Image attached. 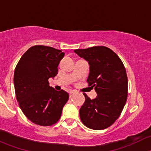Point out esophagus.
I'll list each match as a JSON object with an SVG mask.
<instances>
[{
    "label": "esophagus",
    "instance_id": "34e87169",
    "mask_svg": "<svg viewBox=\"0 0 151 151\" xmlns=\"http://www.w3.org/2000/svg\"><path fill=\"white\" fill-rule=\"evenodd\" d=\"M76 91H71L69 92V95H70V97H71V96H73L74 95V94L76 93Z\"/></svg>",
    "mask_w": 151,
    "mask_h": 151
}]
</instances>
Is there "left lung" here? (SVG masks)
<instances>
[{
	"instance_id": "left-lung-1",
	"label": "left lung",
	"mask_w": 151,
	"mask_h": 151,
	"mask_svg": "<svg viewBox=\"0 0 151 151\" xmlns=\"http://www.w3.org/2000/svg\"><path fill=\"white\" fill-rule=\"evenodd\" d=\"M74 52L89 64L87 82L97 93L94 99L83 93L85 100L80 109V119L89 129H106L119 118L126 102L128 80L126 68L120 58L108 47L78 49Z\"/></svg>"
}]
</instances>
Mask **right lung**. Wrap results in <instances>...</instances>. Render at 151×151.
Here are the masks:
<instances>
[{"mask_svg":"<svg viewBox=\"0 0 151 151\" xmlns=\"http://www.w3.org/2000/svg\"><path fill=\"white\" fill-rule=\"evenodd\" d=\"M64 56L61 50L37 45L29 48L14 70V85L19 107L31 122L39 126L55 124L69 95L49 85L48 80L58 74V66Z\"/></svg>","mask_w":151,"mask_h":151,"instance_id":"obj_1","label":"right lung"}]
</instances>
